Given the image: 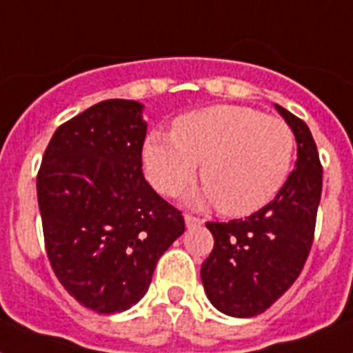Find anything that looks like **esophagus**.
Wrapping results in <instances>:
<instances>
[{
	"instance_id": "34e87169",
	"label": "esophagus",
	"mask_w": 353,
	"mask_h": 353,
	"mask_svg": "<svg viewBox=\"0 0 353 353\" xmlns=\"http://www.w3.org/2000/svg\"><path fill=\"white\" fill-rule=\"evenodd\" d=\"M185 225H187L188 229H194V227L203 225V220H199V218H196V216L192 214H185Z\"/></svg>"
}]
</instances>
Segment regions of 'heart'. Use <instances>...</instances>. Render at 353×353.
Returning <instances> with one entry per match:
<instances>
[{
  "label": "heart",
  "mask_w": 353,
  "mask_h": 353,
  "mask_svg": "<svg viewBox=\"0 0 353 353\" xmlns=\"http://www.w3.org/2000/svg\"><path fill=\"white\" fill-rule=\"evenodd\" d=\"M295 135L282 119L245 106H210L183 115L170 133H150L144 174L155 190L179 196L198 176L196 203H218L225 216H247L271 203L290 177Z\"/></svg>",
  "instance_id": "b5f03b06"
}]
</instances>
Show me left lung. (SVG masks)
<instances>
[{
	"label": "left lung",
	"mask_w": 353,
	"mask_h": 353,
	"mask_svg": "<svg viewBox=\"0 0 353 353\" xmlns=\"http://www.w3.org/2000/svg\"><path fill=\"white\" fill-rule=\"evenodd\" d=\"M296 141V163L276 198L227 223L209 221L214 249L201 265L210 304L231 317H254L279 301L299 279L310 254L323 166L306 122L274 104Z\"/></svg>",
	"instance_id": "obj_1"
}]
</instances>
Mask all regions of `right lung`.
<instances>
[{"mask_svg":"<svg viewBox=\"0 0 353 353\" xmlns=\"http://www.w3.org/2000/svg\"><path fill=\"white\" fill-rule=\"evenodd\" d=\"M143 110L112 99L62 124L36 179L52 271L69 295L104 315L143 299L157 260L185 232L181 212L143 176Z\"/></svg>","mask_w":353,"mask_h":353,"instance_id":"add662e5","label":"right lung"}]
</instances>
